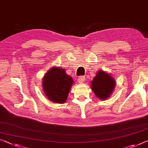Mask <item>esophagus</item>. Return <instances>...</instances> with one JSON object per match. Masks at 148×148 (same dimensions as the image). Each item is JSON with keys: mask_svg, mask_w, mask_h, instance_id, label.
<instances>
[{"mask_svg": "<svg viewBox=\"0 0 148 148\" xmlns=\"http://www.w3.org/2000/svg\"><path fill=\"white\" fill-rule=\"evenodd\" d=\"M85 76H79V78L78 79V82L79 84H82L84 81H85Z\"/></svg>", "mask_w": 148, "mask_h": 148, "instance_id": "esophagus-1", "label": "esophagus"}]
</instances>
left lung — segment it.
I'll use <instances>...</instances> for the list:
<instances>
[{"instance_id":"obj_1","label":"left lung","mask_w":148,"mask_h":148,"mask_svg":"<svg viewBox=\"0 0 148 148\" xmlns=\"http://www.w3.org/2000/svg\"><path fill=\"white\" fill-rule=\"evenodd\" d=\"M91 83L93 92L101 100L108 99L113 92L116 86L115 79L113 77L103 70L97 71Z\"/></svg>"}]
</instances>
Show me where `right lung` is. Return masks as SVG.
Here are the masks:
<instances>
[{
    "label": "right lung",
    "instance_id": "1",
    "mask_svg": "<svg viewBox=\"0 0 148 148\" xmlns=\"http://www.w3.org/2000/svg\"><path fill=\"white\" fill-rule=\"evenodd\" d=\"M42 87L46 97L51 101L64 103L69 95L74 80L64 69L52 67L43 76Z\"/></svg>",
    "mask_w": 148,
    "mask_h": 148
}]
</instances>
